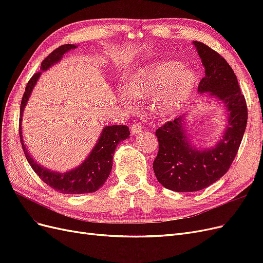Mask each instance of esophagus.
Instances as JSON below:
<instances>
[{
	"mask_svg": "<svg viewBox=\"0 0 263 263\" xmlns=\"http://www.w3.org/2000/svg\"><path fill=\"white\" fill-rule=\"evenodd\" d=\"M141 130H142V126L139 125V124H137V123L133 124L132 127H130V133H132V135H137V134H139Z\"/></svg>",
	"mask_w": 263,
	"mask_h": 263,
	"instance_id": "obj_1",
	"label": "esophagus"
}]
</instances>
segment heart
I'll list each match as a JSON object with an SVG mask.
<instances>
[{
	"instance_id": "1",
	"label": "heart",
	"mask_w": 263,
	"mask_h": 263,
	"mask_svg": "<svg viewBox=\"0 0 263 263\" xmlns=\"http://www.w3.org/2000/svg\"><path fill=\"white\" fill-rule=\"evenodd\" d=\"M197 85V74L178 61H161L142 67L125 81V92L149 100L150 108L161 118L177 115L186 106ZM125 97V93L123 92ZM126 104L129 102L125 100Z\"/></svg>"
}]
</instances>
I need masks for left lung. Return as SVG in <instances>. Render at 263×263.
I'll return each instance as SVG.
<instances>
[{"label": "left lung", "instance_id": "obj_1", "mask_svg": "<svg viewBox=\"0 0 263 263\" xmlns=\"http://www.w3.org/2000/svg\"><path fill=\"white\" fill-rule=\"evenodd\" d=\"M205 69L198 93L222 103L227 123L220 139L210 148H197L190 139L187 114L156 130L159 151L154 171L159 183L176 192H195L210 186L228 171L239 149L248 112L237 77L219 53L200 42H193Z\"/></svg>", "mask_w": 263, "mask_h": 263}]
</instances>
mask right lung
<instances>
[{"mask_svg":"<svg viewBox=\"0 0 263 263\" xmlns=\"http://www.w3.org/2000/svg\"><path fill=\"white\" fill-rule=\"evenodd\" d=\"M78 48L77 45H62L59 48L53 50L48 57H47L41 66V71L31 77L27 83L25 93L23 95L21 102V114H20V137L22 141V147L24 154L30 164L31 169L37 173L47 185L60 193L65 194H85L93 193L98 191L103 184H104L107 178L109 177L110 170L113 166V157L116 146L119 142L129 137V128L125 125H113L105 126L103 128L101 136L98 139L90 155L85 158V160L76 168L71 169L67 172H58L47 169L41 163L34 160L30 156L26 145L24 144L23 133H22V122L23 114L27 102L30 98L37 81L41 78L44 71H47L55 63H58L63 54L70 51L71 49Z\"/></svg>","mask_w":263,"mask_h":263,"instance_id":"right-lung-1","label":"right lung"}]
</instances>
